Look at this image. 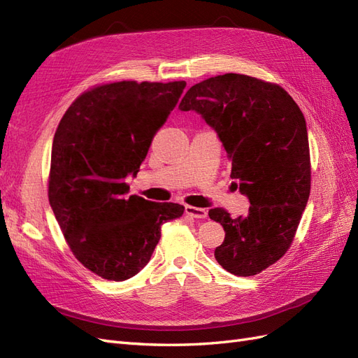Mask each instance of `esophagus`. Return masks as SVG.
<instances>
[{
	"instance_id": "34e87169",
	"label": "esophagus",
	"mask_w": 358,
	"mask_h": 358,
	"mask_svg": "<svg viewBox=\"0 0 358 358\" xmlns=\"http://www.w3.org/2000/svg\"><path fill=\"white\" fill-rule=\"evenodd\" d=\"M185 213L197 220H204L208 216V210L201 208H194V206H185Z\"/></svg>"
}]
</instances>
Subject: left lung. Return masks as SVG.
I'll list each match as a JSON object with an SVG mask.
<instances>
[{
	"label": "left lung",
	"mask_w": 358,
	"mask_h": 358,
	"mask_svg": "<svg viewBox=\"0 0 358 358\" xmlns=\"http://www.w3.org/2000/svg\"><path fill=\"white\" fill-rule=\"evenodd\" d=\"M179 109L197 112L218 134L248 215L210 209L225 239L215 258L227 272L252 276L276 263L294 239L310 192L306 121L279 85L227 73L191 86Z\"/></svg>",
	"instance_id": "left-lung-1"
}]
</instances>
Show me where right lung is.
<instances>
[{"label": "right lung", "mask_w": 358, "mask_h": 358, "mask_svg": "<svg viewBox=\"0 0 358 358\" xmlns=\"http://www.w3.org/2000/svg\"><path fill=\"white\" fill-rule=\"evenodd\" d=\"M187 83L124 80L96 86L64 113L52 145L49 203L76 258L109 280L133 278L150 259L178 203L127 196L152 138Z\"/></svg>", "instance_id": "obj_1"}]
</instances>
